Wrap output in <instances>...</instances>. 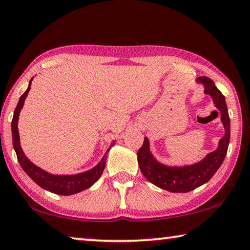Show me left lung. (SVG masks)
Masks as SVG:
<instances>
[{
	"instance_id": "1",
	"label": "left lung",
	"mask_w": 250,
	"mask_h": 250,
	"mask_svg": "<svg viewBox=\"0 0 250 250\" xmlns=\"http://www.w3.org/2000/svg\"><path fill=\"white\" fill-rule=\"evenodd\" d=\"M197 81L205 85V93L212 97L215 107L221 113V121L226 134L220 140L218 149L208 153L198 164L185 167H166L159 164L152 157L149 149V140L146 137H144L143 146L137 151V161L143 176L155 186L172 193H187L208 183L222 165L229 146L230 118L224 96L209 78L200 77L197 78Z\"/></svg>"
}]
</instances>
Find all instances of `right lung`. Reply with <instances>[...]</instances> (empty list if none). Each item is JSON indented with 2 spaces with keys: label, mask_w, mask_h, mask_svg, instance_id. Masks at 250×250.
<instances>
[{
  "label": "right lung",
  "mask_w": 250,
  "mask_h": 250,
  "mask_svg": "<svg viewBox=\"0 0 250 250\" xmlns=\"http://www.w3.org/2000/svg\"><path fill=\"white\" fill-rule=\"evenodd\" d=\"M31 86V80L29 82V86L26 90V92L23 93L22 96L20 97L19 103H18L16 110H14V115L12 118V141H13V147L16 150L18 161L22 169L26 171L27 175L30 177V178L34 180V182L37 184V185L41 186L44 189H47L52 191L54 194L57 195H72L75 193H79V191H82L92 186L97 180L100 178L101 173H103L104 166H106V160H107V154L108 151L111 146H114L113 142L109 149L107 150L106 153H104V158L101 159V161L98 165L96 166L95 168H92L89 171L78 173V175H72V176H55L50 175V173L44 171V170L38 168L37 166H35L31 161H29V159L24 155L22 149L20 146L19 142V132H18V119H19V114L21 108L23 106L24 99L28 95L29 90H30Z\"/></svg>",
  "instance_id": "add662e5"
}]
</instances>
